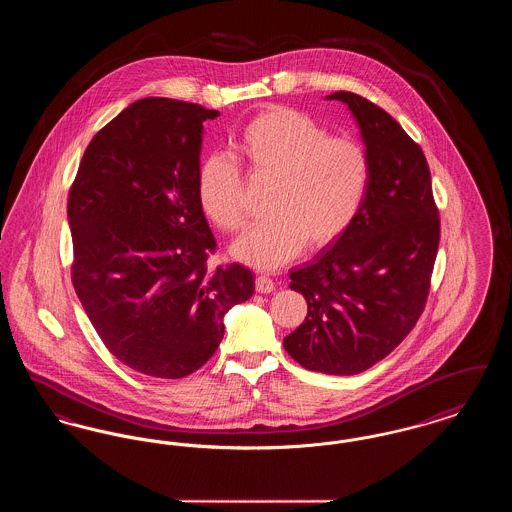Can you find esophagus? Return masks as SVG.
Returning a JSON list of instances; mask_svg holds the SVG:
<instances>
[{"instance_id":"1","label":"esophagus","mask_w":512,"mask_h":512,"mask_svg":"<svg viewBox=\"0 0 512 512\" xmlns=\"http://www.w3.org/2000/svg\"><path fill=\"white\" fill-rule=\"evenodd\" d=\"M274 288H276V284L265 276V274H261V276H257V280H255V290L259 293H270L274 292Z\"/></svg>"}]
</instances>
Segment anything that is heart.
I'll return each instance as SVG.
<instances>
[{
  "mask_svg": "<svg viewBox=\"0 0 512 512\" xmlns=\"http://www.w3.org/2000/svg\"><path fill=\"white\" fill-rule=\"evenodd\" d=\"M238 151L249 171L272 180L267 220L251 226L232 245V255L255 268L282 267L309 244L340 240L363 211L370 188L365 147L332 134L305 113L272 107L247 122ZM195 192L203 215L234 232L245 220L244 180L222 153L205 157Z\"/></svg>",
  "mask_w": 512,
  "mask_h": 512,
  "instance_id": "1",
  "label": "heart"
}]
</instances>
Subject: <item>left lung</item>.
<instances>
[{
  "instance_id": "1",
  "label": "left lung",
  "mask_w": 512,
  "mask_h": 512,
  "mask_svg": "<svg viewBox=\"0 0 512 512\" xmlns=\"http://www.w3.org/2000/svg\"><path fill=\"white\" fill-rule=\"evenodd\" d=\"M347 105L370 159V188L351 228L292 268L307 318L284 349L307 370L351 376L376 365L413 330L430 290L439 217L422 149L378 105L351 92Z\"/></svg>"
}]
</instances>
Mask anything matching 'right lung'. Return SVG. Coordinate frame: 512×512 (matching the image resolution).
<instances>
[{
    "instance_id": "add662e5",
    "label": "right lung",
    "mask_w": 512,
    "mask_h": 512,
    "mask_svg": "<svg viewBox=\"0 0 512 512\" xmlns=\"http://www.w3.org/2000/svg\"><path fill=\"white\" fill-rule=\"evenodd\" d=\"M219 115L176 99L130 103L92 138L69 194L76 295L105 347L153 378L205 365L226 313L255 292L244 265H205L217 242L195 178L203 122Z\"/></svg>"
}]
</instances>
